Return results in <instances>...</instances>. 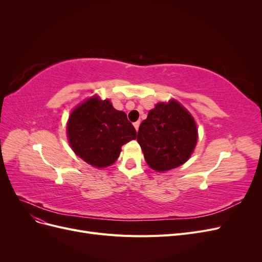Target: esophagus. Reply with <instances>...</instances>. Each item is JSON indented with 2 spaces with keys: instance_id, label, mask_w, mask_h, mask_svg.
Wrapping results in <instances>:
<instances>
[{
  "instance_id": "34e87169",
  "label": "esophagus",
  "mask_w": 262,
  "mask_h": 262,
  "mask_svg": "<svg viewBox=\"0 0 262 262\" xmlns=\"http://www.w3.org/2000/svg\"><path fill=\"white\" fill-rule=\"evenodd\" d=\"M133 125H134V128H136V130L138 131V130H139V126H140V121L134 122V123H133Z\"/></svg>"
}]
</instances>
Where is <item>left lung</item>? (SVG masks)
<instances>
[{
  "instance_id": "obj_1",
  "label": "left lung",
  "mask_w": 262,
  "mask_h": 262,
  "mask_svg": "<svg viewBox=\"0 0 262 262\" xmlns=\"http://www.w3.org/2000/svg\"><path fill=\"white\" fill-rule=\"evenodd\" d=\"M196 140L192 116L176 100L157 104L138 131V142L145 161L156 171L184 164L192 154Z\"/></svg>"
}]
</instances>
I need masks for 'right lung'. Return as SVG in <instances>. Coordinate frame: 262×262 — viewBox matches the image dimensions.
<instances>
[{
	"label": "right lung",
	"mask_w": 262,
	"mask_h": 262,
	"mask_svg": "<svg viewBox=\"0 0 262 262\" xmlns=\"http://www.w3.org/2000/svg\"><path fill=\"white\" fill-rule=\"evenodd\" d=\"M71 147L95 167H106L117 161L121 146L137 138V131L123 112L109 100L93 97L71 114L68 122Z\"/></svg>",
	"instance_id": "add662e5"
}]
</instances>
